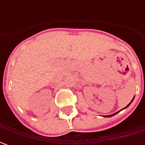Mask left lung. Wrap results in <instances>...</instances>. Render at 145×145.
Masks as SVG:
<instances>
[{
	"instance_id": "1",
	"label": "left lung",
	"mask_w": 145,
	"mask_h": 145,
	"mask_svg": "<svg viewBox=\"0 0 145 145\" xmlns=\"http://www.w3.org/2000/svg\"><path fill=\"white\" fill-rule=\"evenodd\" d=\"M134 97H135V96H134ZM134 97H133V98H132V100H131V103H129V104H128V105H127V106H126V107H124V108H123V109H126V108H127V106H129V105H130V104H131V103H132V102H133V100H134ZM123 109H122V110H123ZM119 110V111H118V112H116V113H114V114H110V115H105V116H104V117H112V116H114V115H115V114H118V113H119V112H120V111H121V110Z\"/></svg>"
}]
</instances>
